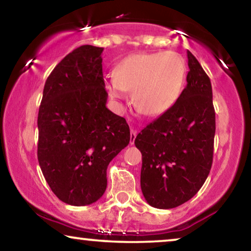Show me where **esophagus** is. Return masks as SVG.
Listing matches in <instances>:
<instances>
[{"instance_id":"1","label":"esophagus","mask_w":251,"mask_h":251,"mask_svg":"<svg viewBox=\"0 0 251 251\" xmlns=\"http://www.w3.org/2000/svg\"><path fill=\"white\" fill-rule=\"evenodd\" d=\"M135 138H136V132L135 131H131V139H129V143L133 145L135 141Z\"/></svg>"}]
</instances>
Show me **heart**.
<instances>
[{"instance_id":"1","label":"heart","mask_w":251,"mask_h":251,"mask_svg":"<svg viewBox=\"0 0 251 251\" xmlns=\"http://www.w3.org/2000/svg\"><path fill=\"white\" fill-rule=\"evenodd\" d=\"M185 72V62L176 52L135 53L117 65L115 75L106 80V89L117 101H124L126 92H133L140 112L159 116L178 100Z\"/></svg>"}]
</instances>
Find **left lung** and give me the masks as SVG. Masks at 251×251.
Instances as JSON below:
<instances>
[{
	"label": "left lung",
	"instance_id": "left-lung-1",
	"mask_svg": "<svg viewBox=\"0 0 251 251\" xmlns=\"http://www.w3.org/2000/svg\"><path fill=\"white\" fill-rule=\"evenodd\" d=\"M187 85L168 111L136 135L141 190L153 208L172 209L199 192L212 165L216 113L210 79L187 50Z\"/></svg>",
	"mask_w": 251,
	"mask_h": 251
}]
</instances>
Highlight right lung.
<instances>
[{"mask_svg":"<svg viewBox=\"0 0 251 251\" xmlns=\"http://www.w3.org/2000/svg\"><path fill=\"white\" fill-rule=\"evenodd\" d=\"M103 48L81 46L47 79L39 109L38 159L46 181L66 204L102 198L109 163L129 143L125 118L106 108Z\"/></svg>","mask_w":251,"mask_h":251,"instance_id":"1","label":"right lung"}]
</instances>
